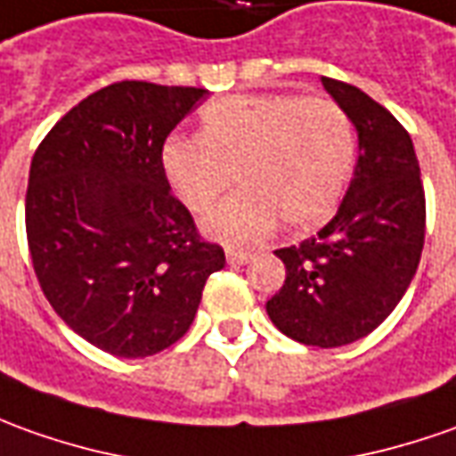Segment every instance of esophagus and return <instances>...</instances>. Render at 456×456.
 Wrapping results in <instances>:
<instances>
[{
  "instance_id": "1",
  "label": "esophagus",
  "mask_w": 456,
  "mask_h": 456,
  "mask_svg": "<svg viewBox=\"0 0 456 456\" xmlns=\"http://www.w3.org/2000/svg\"><path fill=\"white\" fill-rule=\"evenodd\" d=\"M252 259V252H241V249H227L229 265H247Z\"/></svg>"
}]
</instances>
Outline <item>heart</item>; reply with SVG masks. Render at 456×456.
<instances>
[{"mask_svg": "<svg viewBox=\"0 0 456 456\" xmlns=\"http://www.w3.org/2000/svg\"><path fill=\"white\" fill-rule=\"evenodd\" d=\"M357 139L332 99L237 94L200 111L197 137L164 142L162 169L182 204L202 215L232 187L240 194L204 219V232L232 244L259 240L284 222L312 229L334 215L354 169Z\"/></svg>", "mask_w": 456, "mask_h": 456, "instance_id": "1", "label": "heart"}]
</instances>
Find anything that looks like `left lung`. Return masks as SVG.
I'll list each match as a JSON object with an SVG mask.
<instances>
[{
    "label": "left lung",
    "instance_id": "obj_1",
    "mask_svg": "<svg viewBox=\"0 0 456 456\" xmlns=\"http://www.w3.org/2000/svg\"><path fill=\"white\" fill-rule=\"evenodd\" d=\"M359 137L354 179L317 237L277 249L287 267L267 314L302 345L342 346L392 314L419 267L424 187L410 132L357 86L322 77Z\"/></svg>",
    "mask_w": 456,
    "mask_h": 456
}]
</instances>
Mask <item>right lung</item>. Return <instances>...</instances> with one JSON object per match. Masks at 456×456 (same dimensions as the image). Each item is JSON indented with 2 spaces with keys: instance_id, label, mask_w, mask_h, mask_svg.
<instances>
[{
  "instance_id": "right-lung-1",
  "label": "right lung",
  "mask_w": 456,
  "mask_h": 456,
  "mask_svg": "<svg viewBox=\"0 0 456 456\" xmlns=\"http://www.w3.org/2000/svg\"><path fill=\"white\" fill-rule=\"evenodd\" d=\"M207 89L114 82L37 147L27 241L42 292L74 332L114 357L184 337L224 249L204 241L164 176V139Z\"/></svg>"
}]
</instances>
